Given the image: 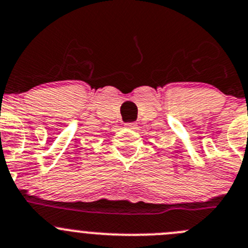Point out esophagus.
Here are the masks:
<instances>
[{
	"label": "esophagus",
	"mask_w": 248,
	"mask_h": 248,
	"mask_svg": "<svg viewBox=\"0 0 248 248\" xmlns=\"http://www.w3.org/2000/svg\"><path fill=\"white\" fill-rule=\"evenodd\" d=\"M126 127H128V128H131V129H136L137 128V124H135V122H132V124H127Z\"/></svg>",
	"instance_id": "1"
}]
</instances>
